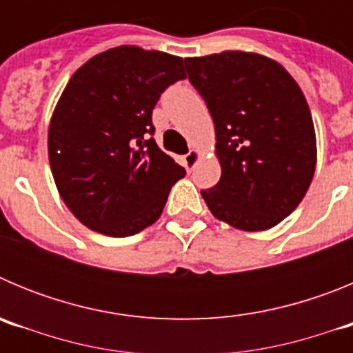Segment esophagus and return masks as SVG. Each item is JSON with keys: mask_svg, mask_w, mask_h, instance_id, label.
I'll use <instances>...</instances> for the list:
<instances>
[{"mask_svg": "<svg viewBox=\"0 0 353 353\" xmlns=\"http://www.w3.org/2000/svg\"><path fill=\"white\" fill-rule=\"evenodd\" d=\"M199 159H201V152H199V150H191V152L183 157V166H185V170L189 171V173L194 170V166L198 164Z\"/></svg>", "mask_w": 353, "mask_h": 353, "instance_id": "34e87169", "label": "esophagus"}]
</instances>
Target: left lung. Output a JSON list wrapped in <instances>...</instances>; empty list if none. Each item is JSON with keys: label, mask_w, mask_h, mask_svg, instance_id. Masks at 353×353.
<instances>
[{"label": "left lung", "mask_w": 353, "mask_h": 353, "mask_svg": "<svg viewBox=\"0 0 353 353\" xmlns=\"http://www.w3.org/2000/svg\"><path fill=\"white\" fill-rule=\"evenodd\" d=\"M183 61L215 127L221 180L201 191L205 203L236 230H270L299 207L316 168V134L301 86L258 52Z\"/></svg>", "instance_id": "8db88e82"}]
</instances>
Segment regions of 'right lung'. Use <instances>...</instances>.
<instances>
[{
	"label": "right lung",
	"mask_w": 353,
	"mask_h": 353,
	"mask_svg": "<svg viewBox=\"0 0 353 353\" xmlns=\"http://www.w3.org/2000/svg\"><path fill=\"white\" fill-rule=\"evenodd\" d=\"M185 77L180 56L118 46L68 79L52 111L48 152L56 189L84 226L130 236L161 217L185 170L148 139L152 109Z\"/></svg>",
	"instance_id": "add662e5"
}]
</instances>
